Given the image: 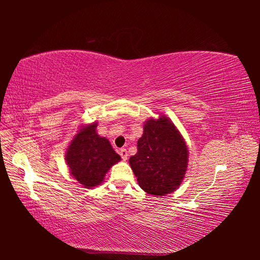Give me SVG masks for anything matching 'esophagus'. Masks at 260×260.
Wrapping results in <instances>:
<instances>
[{"label": "esophagus", "instance_id": "obj_1", "mask_svg": "<svg viewBox=\"0 0 260 260\" xmlns=\"http://www.w3.org/2000/svg\"><path fill=\"white\" fill-rule=\"evenodd\" d=\"M119 155L121 156V158H123V161H126L127 156H128V154H127V150H126V148H121V150L119 151Z\"/></svg>", "mask_w": 260, "mask_h": 260}]
</instances>
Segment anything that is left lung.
I'll list each match as a JSON object with an SVG mask.
<instances>
[{
    "label": "left lung",
    "mask_w": 260,
    "mask_h": 260,
    "mask_svg": "<svg viewBox=\"0 0 260 260\" xmlns=\"http://www.w3.org/2000/svg\"><path fill=\"white\" fill-rule=\"evenodd\" d=\"M129 164L143 190L148 194L165 196L179 187L184 178L185 142L167 117L148 119Z\"/></svg>",
    "instance_id": "obj_1"
}]
</instances>
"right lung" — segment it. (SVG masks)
Segmentation results:
<instances>
[{"label": "right lung", "instance_id": "obj_1", "mask_svg": "<svg viewBox=\"0 0 260 260\" xmlns=\"http://www.w3.org/2000/svg\"><path fill=\"white\" fill-rule=\"evenodd\" d=\"M97 123L84 127L71 141L66 161L74 178L85 187L101 184L104 176L120 156L108 140L96 133Z\"/></svg>", "mask_w": 260, "mask_h": 260}]
</instances>
